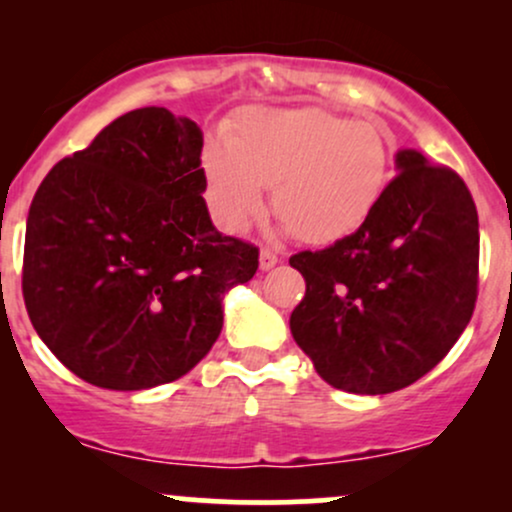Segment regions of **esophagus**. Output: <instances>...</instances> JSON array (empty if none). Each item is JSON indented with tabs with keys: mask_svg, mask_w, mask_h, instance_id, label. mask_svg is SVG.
I'll return each mask as SVG.
<instances>
[{
	"mask_svg": "<svg viewBox=\"0 0 512 512\" xmlns=\"http://www.w3.org/2000/svg\"><path fill=\"white\" fill-rule=\"evenodd\" d=\"M276 262H279V257H276V252H272V250H260V269H262V272H267V269H272Z\"/></svg>",
	"mask_w": 512,
	"mask_h": 512,
	"instance_id": "obj_1",
	"label": "esophagus"
}]
</instances>
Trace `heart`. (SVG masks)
Masks as SVG:
<instances>
[{
	"mask_svg": "<svg viewBox=\"0 0 512 512\" xmlns=\"http://www.w3.org/2000/svg\"><path fill=\"white\" fill-rule=\"evenodd\" d=\"M395 144L383 125L322 108H252L238 115L226 146L209 144L202 168L214 219L243 233L272 207L289 233L332 243L368 221L392 180Z\"/></svg>",
	"mask_w": 512,
	"mask_h": 512,
	"instance_id": "heart-1",
	"label": "heart"
}]
</instances>
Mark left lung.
<instances>
[{
	"label": "left lung",
	"mask_w": 512,
	"mask_h": 512,
	"mask_svg": "<svg viewBox=\"0 0 512 512\" xmlns=\"http://www.w3.org/2000/svg\"><path fill=\"white\" fill-rule=\"evenodd\" d=\"M356 233L298 252L305 296L291 334L325 383L387 395L436 368L477 303L479 216L467 185L416 149Z\"/></svg>",
	"instance_id": "left-lung-1"
}]
</instances>
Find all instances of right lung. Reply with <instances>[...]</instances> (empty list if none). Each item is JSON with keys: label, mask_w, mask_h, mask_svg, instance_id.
Wrapping results in <instances>:
<instances>
[{"label": "right lung", "mask_w": 512, "mask_h": 512, "mask_svg": "<svg viewBox=\"0 0 512 512\" xmlns=\"http://www.w3.org/2000/svg\"><path fill=\"white\" fill-rule=\"evenodd\" d=\"M199 156L195 122L151 105L62 158L35 192L23 301L86 383L132 392L178 380L219 339L226 293L257 272V248L211 223Z\"/></svg>", "instance_id": "add662e5"}]
</instances>
